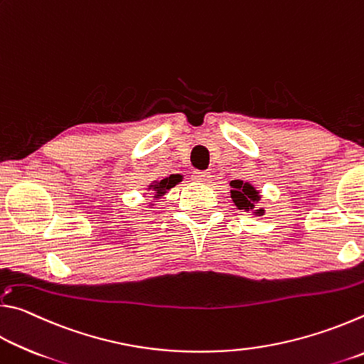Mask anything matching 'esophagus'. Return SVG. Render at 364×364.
Returning a JSON list of instances; mask_svg holds the SVG:
<instances>
[{
    "label": "esophagus",
    "mask_w": 364,
    "mask_h": 364,
    "mask_svg": "<svg viewBox=\"0 0 364 364\" xmlns=\"http://www.w3.org/2000/svg\"><path fill=\"white\" fill-rule=\"evenodd\" d=\"M191 178H193V180L197 181V183H210L212 181V175L208 173V171L196 170V171H193V175H191Z\"/></svg>",
    "instance_id": "esophagus-1"
}]
</instances>
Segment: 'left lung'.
Masks as SVG:
<instances>
[{
  "label": "left lung",
  "mask_w": 364,
  "mask_h": 364,
  "mask_svg": "<svg viewBox=\"0 0 364 364\" xmlns=\"http://www.w3.org/2000/svg\"><path fill=\"white\" fill-rule=\"evenodd\" d=\"M230 184H231V191H230L231 200L239 210H244L247 213L252 212L255 217H262V215H264V208L257 207L258 202L262 200V194L254 184L242 180H232Z\"/></svg>",
  "instance_id": "left-lung-1"
}]
</instances>
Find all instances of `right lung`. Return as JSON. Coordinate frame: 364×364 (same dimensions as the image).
Instances as JSON below:
<instances>
[{"label":"right lung","mask_w":364,"mask_h":364,"mask_svg":"<svg viewBox=\"0 0 364 364\" xmlns=\"http://www.w3.org/2000/svg\"><path fill=\"white\" fill-rule=\"evenodd\" d=\"M181 180H183L181 176L171 175L168 178H164V180H154L147 184V191H151V194H152L151 196L152 200L149 202V207L156 205V200L162 199V197L167 194L171 188H175Z\"/></svg>","instance_id":"right-lung-1"}]
</instances>
